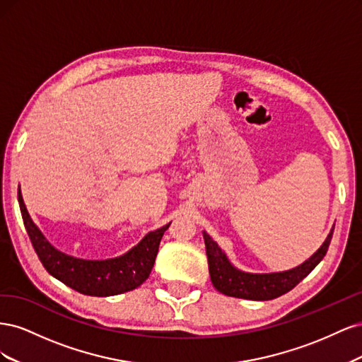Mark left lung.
<instances>
[{"mask_svg": "<svg viewBox=\"0 0 362 362\" xmlns=\"http://www.w3.org/2000/svg\"><path fill=\"white\" fill-rule=\"evenodd\" d=\"M335 226V225H334ZM334 226L327 234L323 245L298 267L286 272L273 273H249L237 269L226 257L222 247L205 231L202 233L205 250L208 257V269L213 286L222 294L249 300H270L288 293L298 284L310 275L314 267L326 255L334 234Z\"/></svg>", "mask_w": 362, "mask_h": 362, "instance_id": "left-lung-1", "label": "left lung"}]
</instances>
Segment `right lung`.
<instances>
[{
	"label": "right lung",
	"mask_w": 362,
	"mask_h": 362,
	"mask_svg": "<svg viewBox=\"0 0 362 362\" xmlns=\"http://www.w3.org/2000/svg\"><path fill=\"white\" fill-rule=\"evenodd\" d=\"M18 201L31 245L49 275L75 291L98 298L122 294L141 286L154 267L161 237L170 225L168 223L148 233L134 247L120 257L83 259L64 254L48 242L30 217L21 190Z\"/></svg>",
	"instance_id": "1"
}]
</instances>
